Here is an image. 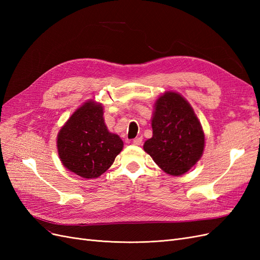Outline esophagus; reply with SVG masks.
<instances>
[{
	"instance_id": "34e87169",
	"label": "esophagus",
	"mask_w": 260,
	"mask_h": 260,
	"mask_svg": "<svg viewBox=\"0 0 260 260\" xmlns=\"http://www.w3.org/2000/svg\"><path fill=\"white\" fill-rule=\"evenodd\" d=\"M133 144H135V145L142 144V138H136L135 140H133Z\"/></svg>"
}]
</instances>
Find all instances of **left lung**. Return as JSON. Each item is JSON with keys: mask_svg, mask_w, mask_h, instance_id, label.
I'll use <instances>...</instances> for the list:
<instances>
[{"mask_svg": "<svg viewBox=\"0 0 260 260\" xmlns=\"http://www.w3.org/2000/svg\"><path fill=\"white\" fill-rule=\"evenodd\" d=\"M153 137L144 151L170 176H182L198 162L205 147V135L190 103L175 91L156 100L152 117Z\"/></svg>", "mask_w": 260, "mask_h": 260, "instance_id": "8db88e82", "label": "left lung"}]
</instances>
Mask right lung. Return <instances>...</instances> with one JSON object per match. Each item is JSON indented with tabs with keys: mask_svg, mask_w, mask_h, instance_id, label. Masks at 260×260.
Listing matches in <instances>:
<instances>
[{
	"mask_svg": "<svg viewBox=\"0 0 260 260\" xmlns=\"http://www.w3.org/2000/svg\"><path fill=\"white\" fill-rule=\"evenodd\" d=\"M103 115V105L86 101L57 135V152L62 166L84 179L103 175L122 151V140L108 131Z\"/></svg>",
	"mask_w": 260,
	"mask_h": 260,
	"instance_id": "right-lung-1",
	"label": "right lung"
}]
</instances>
